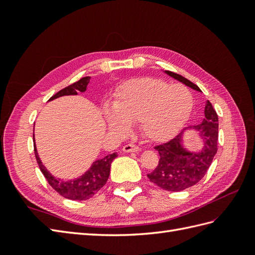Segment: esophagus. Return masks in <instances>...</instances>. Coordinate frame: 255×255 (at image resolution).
Wrapping results in <instances>:
<instances>
[{"instance_id": "34e87169", "label": "esophagus", "mask_w": 255, "mask_h": 255, "mask_svg": "<svg viewBox=\"0 0 255 255\" xmlns=\"http://www.w3.org/2000/svg\"><path fill=\"white\" fill-rule=\"evenodd\" d=\"M139 150L140 149L138 145L133 144V143H127L123 147L124 152H137V151H139Z\"/></svg>"}]
</instances>
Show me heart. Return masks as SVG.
Listing matches in <instances>:
<instances>
[{"label":"heart","mask_w":255,"mask_h":255,"mask_svg":"<svg viewBox=\"0 0 255 255\" xmlns=\"http://www.w3.org/2000/svg\"><path fill=\"white\" fill-rule=\"evenodd\" d=\"M192 107V94L183 85L139 78L116 91L113 108L105 107V117L108 126L119 133H126L130 124L139 122L144 137L162 142L180 130Z\"/></svg>","instance_id":"obj_1"}]
</instances>
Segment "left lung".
<instances>
[{
  "mask_svg": "<svg viewBox=\"0 0 255 255\" xmlns=\"http://www.w3.org/2000/svg\"><path fill=\"white\" fill-rule=\"evenodd\" d=\"M165 73L189 88L202 92L196 84L182 75L171 71H165ZM188 128L198 131L203 139V149L198 152H189L183 147L182 136L186 128L170 141L154 147L158 150L160 159L148 177L155 185L167 192H180L197 184L205 176L217 153L218 115L209 101L206 103L205 118L202 124Z\"/></svg>",
  "mask_w": 255,
  "mask_h": 255,
  "instance_id": "obj_1",
  "label": "left lung"
}]
</instances>
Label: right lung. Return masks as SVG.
<instances>
[{"instance_id": "obj_1", "label": "right lung", "mask_w": 255, "mask_h": 255, "mask_svg": "<svg viewBox=\"0 0 255 255\" xmlns=\"http://www.w3.org/2000/svg\"><path fill=\"white\" fill-rule=\"evenodd\" d=\"M90 77H84L82 79H80L77 82H74L73 84L67 86V88L62 89L61 91H59L58 93L50 97L49 101L58 99V97L64 95H77L79 91L85 92L90 82ZM32 139L35 140L34 134H32ZM34 150L37 163L39 165L41 173L46 177L48 183H49V185L64 198L72 200H85L91 198L92 196H94V195L106 184L108 176H110L111 164L113 160L117 156V153L115 152L104 156L103 159L96 160L90 167V170L86 171L82 176L75 178V180L66 182L61 181L60 178L53 177L50 173L47 171L44 164H42L41 160L39 159V155L37 153L36 144H34Z\"/></svg>"}]
</instances>
